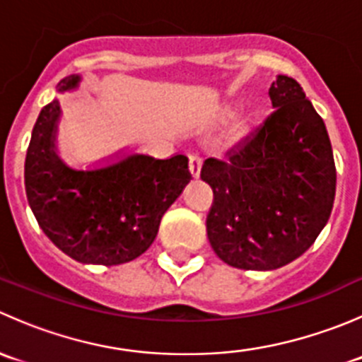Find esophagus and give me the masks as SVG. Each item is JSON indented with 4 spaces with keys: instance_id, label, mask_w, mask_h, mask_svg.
<instances>
[{
    "instance_id": "esophagus-1",
    "label": "esophagus",
    "mask_w": 362,
    "mask_h": 362,
    "mask_svg": "<svg viewBox=\"0 0 362 362\" xmlns=\"http://www.w3.org/2000/svg\"><path fill=\"white\" fill-rule=\"evenodd\" d=\"M189 171L192 178H198L202 173V158L199 156H189Z\"/></svg>"
}]
</instances>
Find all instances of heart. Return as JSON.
<instances>
[{
	"label": "heart",
	"instance_id": "obj_1",
	"mask_svg": "<svg viewBox=\"0 0 362 362\" xmlns=\"http://www.w3.org/2000/svg\"><path fill=\"white\" fill-rule=\"evenodd\" d=\"M238 112V105L231 103V105H226L222 107L221 110L217 113V120L218 122H228L229 119L236 115ZM255 129V117L252 112H243L233 120V124L229 126L228 133H226V140L224 145L226 148H236L240 145L247 144V140L252 136Z\"/></svg>",
	"mask_w": 362,
	"mask_h": 362
}]
</instances>
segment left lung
<instances>
[{"label":"left lung","mask_w":362,"mask_h":362,"mask_svg":"<svg viewBox=\"0 0 362 362\" xmlns=\"http://www.w3.org/2000/svg\"><path fill=\"white\" fill-rule=\"evenodd\" d=\"M272 115L228 160L206 159L214 191L206 235L233 268L269 272L305 254L329 221L337 168L326 124L287 75L268 90Z\"/></svg>","instance_id":"left-lung-1"}]
</instances>
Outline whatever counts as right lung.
<instances>
[{
    "label": "right lung",
    "mask_w": 362,
    "mask_h": 362,
    "mask_svg": "<svg viewBox=\"0 0 362 362\" xmlns=\"http://www.w3.org/2000/svg\"><path fill=\"white\" fill-rule=\"evenodd\" d=\"M82 76L57 83L59 93L78 89ZM59 100L42 108L24 164L29 206L50 242L86 264L113 266L144 254L158 236L164 211L191 180L189 159L175 154L110 156L107 164L76 170L57 148Z\"/></svg>",
    "instance_id": "1"
}]
</instances>
